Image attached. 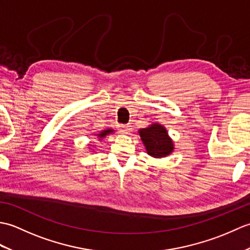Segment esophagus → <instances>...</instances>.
<instances>
[{
  "instance_id": "34e87169",
  "label": "esophagus",
  "mask_w": 250,
  "mask_h": 250,
  "mask_svg": "<svg viewBox=\"0 0 250 250\" xmlns=\"http://www.w3.org/2000/svg\"><path fill=\"white\" fill-rule=\"evenodd\" d=\"M119 131L121 132V133H124V134H128L129 132H130V128L128 125H120L119 126Z\"/></svg>"
}]
</instances>
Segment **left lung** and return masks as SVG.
I'll return each instance as SVG.
<instances>
[{"label": "left lung", "instance_id": "left-lung-1", "mask_svg": "<svg viewBox=\"0 0 250 250\" xmlns=\"http://www.w3.org/2000/svg\"><path fill=\"white\" fill-rule=\"evenodd\" d=\"M139 135L148 155L152 158H166L174 151V142L169 137L166 126L153 122L147 128L139 130Z\"/></svg>", "mask_w": 250, "mask_h": 250}]
</instances>
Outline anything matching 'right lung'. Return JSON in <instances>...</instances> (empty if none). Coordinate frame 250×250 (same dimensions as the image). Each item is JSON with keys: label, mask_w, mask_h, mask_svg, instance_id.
<instances>
[{"label": "right lung", "mask_w": 250, "mask_h": 250, "mask_svg": "<svg viewBox=\"0 0 250 250\" xmlns=\"http://www.w3.org/2000/svg\"><path fill=\"white\" fill-rule=\"evenodd\" d=\"M114 132H115V130H113V129H105V130H102V131H101V132H99V133L98 134H95V136H97V139H99V141L101 142V141H102L103 139H105V137L106 136H107V135H109V134H113L114 133ZM90 147H91L92 145L91 144H88Z\"/></svg>", "instance_id": "add662e5"}]
</instances>
